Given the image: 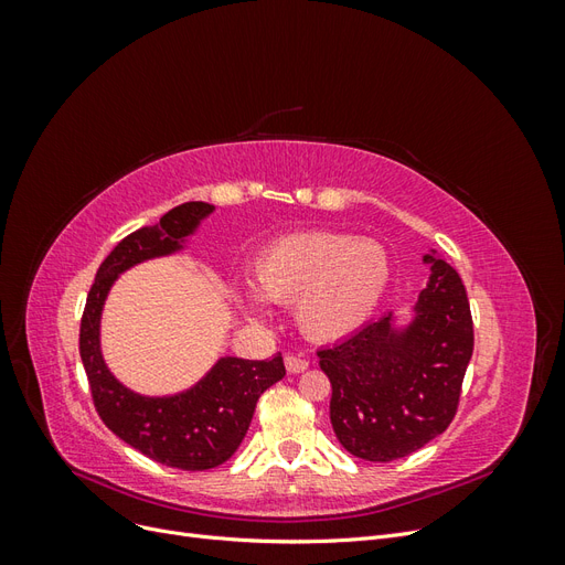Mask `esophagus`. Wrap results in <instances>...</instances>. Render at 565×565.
<instances>
[{
	"instance_id": "obj_1",
	"label": "esophagus",
	"mask_w": 565,
	"mask_h": 565,
	"mask_svg": "<svg viewBox=\"0 0 565 565\" xmlns=\"http://www.w3.org/2000/svg\"><path fill=\"white\" fill-rule=\"evenodd\" d=\"M285 367H287V372L299 374V372H303V370H309V361H303V358H297V355H292V353H287V355H285Z\"/></svg>"
}]
</instances>
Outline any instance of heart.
Returning a JSON list of instances; mask_svg holds the SVG:
<instances>
[{"label": "heart", "instance_id": "obj_1", "mask_svg": "<svg viewBox=\"0 0 565 565\" xmlns=\"http://www.w3.org/2000/svg\"><path fill=\"white\" fill-rule=\"evenodd\" d=\"M259 292L276 303H295L299 328L318 341L358 332L377 311L391 282V259L382 243L344 233H297L273 243L254 264ZM241 289L237 303L262 316L266 303Z\"/></svg>", "mask_w": 565, "mask_h": 565}]
</instances>
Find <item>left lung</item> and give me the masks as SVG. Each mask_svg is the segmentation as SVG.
Returning <instances> with one entry per match:
<instances>
[{
  "label": "left lung",
  "mask_w": 565,
  "mask_h": 565,
  "mask_svg": "<svg viewBox=\"0 0 565 565\" xmlns=\"http://www.w3.org/2000/svg\"><path fill=\"white\" fill-rule=\"evenodd\" d=\"M431 266L415 316L396 328L393 313L330 349L320 370L332 384V429L353 457L391 461L413 455L448 429L473 353V322L459 273L424 254Z\"/></svg>",
  "instance_id": "8db88e82"
}]
</instances>
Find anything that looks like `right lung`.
I'll use <instances>...</instances> for the list:
<instances>
[{
  "mask_svg": "<svg viewBox=\"0 0 565 565\" xmlns=\"http://www.w3.org/2000/svg\"><path fill=\"white\" fill-rule=\"evenodd\" d=\"M214 212L207 202H183L160 224L143 226L119 241L98 266L79 324V355L98 417L131 448L160 465L183 471H207L224 465L249 429L256 401L285 377L282 355L268 361L218 358L216 365L188 391L174 396H141L119 384L100 355V311L119 273L174 254Z\"/></svg>",
  "mask_w": 565,
  "mask_h": 565,
  "instance_id": "right-lung-1",
  "label": "right lung"
}]
</instances>
